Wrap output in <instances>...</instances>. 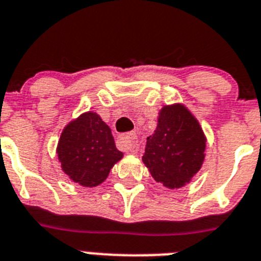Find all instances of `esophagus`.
Returning a JSON list of instances; mask_svg holds the SVG:
<instances>
[{
  "label": "esophagus",
  "instance_id": "obj_1",
  "mask_svg": "<svg viewBox=\"0 0 261 261\" xmlns=\"http://www.w3.org/2000/svg\"><path fill=\"white\" fill-rule=\"evenodd\" d=\"M135 141H137V134H135V133H128V134L120 135V137L118 138L117 146L118 148H120V150L134 152V151H137V147H138Z\"/></svg>",
  "mask_w": 261,
  "mask_h": 261
}]
</instances>
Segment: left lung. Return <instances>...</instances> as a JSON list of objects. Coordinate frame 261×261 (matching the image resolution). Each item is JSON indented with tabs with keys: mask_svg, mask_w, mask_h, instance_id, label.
Listing matches in <instances>:
<instances>
[{
	"mask_svg": "<svg viewBox=\"0 0 261 261\" xmlns=\"http://www.w3.org/2000/svg\"><path fill=\"white\" fill-rule=\"evenodd\" d=\"M205 138L198 120L181 105L166 106L142 156L152 178L167 188H180L200 170Z\"/></svg>",
	"mask_w": 261,
	"mask_h": 261,
	"instance_id": "obj_1",
	"label": "left lung"
}]
</instances>
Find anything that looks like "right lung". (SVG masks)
I'll return each mask as SVG.
<instances>
[{
	"label": "right lung",
	"mask_w": 261,
	"mask_h": 261,
	"mask_svg": "<svg viewBox=\"0 0 261 261\" xmlns=\"http://www.w3.org/2000/svg\"><path fill=\"white\" fill-rule=\"evenodd\" d=\"M57 152L65 174L85 187L100 185L123 156L110 127L94 113L83 114L63 130Z\"/></svg>",
	"instance_id": "right-lung-1"
}]
</instances>
